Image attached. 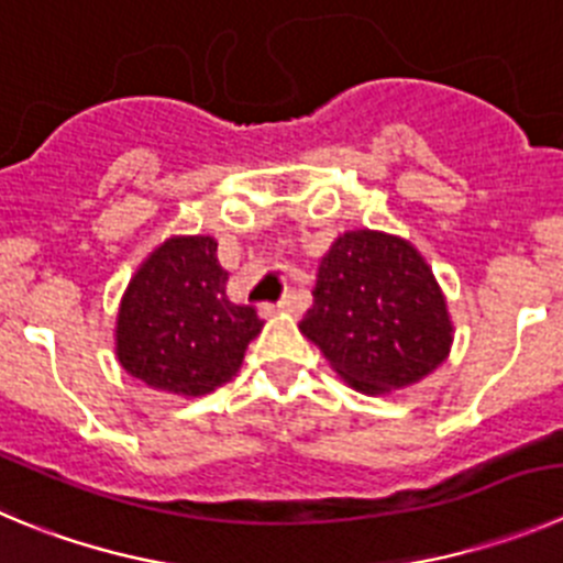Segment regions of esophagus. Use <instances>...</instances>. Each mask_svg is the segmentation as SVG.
I'll use <instances>...</instances> for the list:
<instances>
[{"label": "esophagus", "mask_w": 563, "mask_h": 563, "mask_svg": "<svg viewBox=\"0 0 563 563\" xmlns=\"http://www.w3.org/2000/svg\"><path fill=\"white\" fill-rule=\"evenodd\" d=\"M283 311H291V297L280 299L277 306H261V313H264V317H272V313H283Z\"/></svg>", "instance_id": "esophagus-1"}]
</instances>
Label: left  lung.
<instances>
[{
	"instance_id": "obj_1",
	"label": "left lung",
	"mask_w": 563,
	"mask_h": 563,
	"mask_svg": "<svg viewBox=\"0 0 563 563\" xmlns=\"http://www.w3.org/2000/svg\"><path fill=\"white\" fill-rule=\"evenodd\" d=\"M299 330L364 394L413 386L453 344L433 269L406 239L377 230H350L333 241Z\"/></svg>"
}]
</instances>
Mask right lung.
<instances>
[{"label": "right lung", "mask_w": 563, "mask_h": 563, "mask_svg": "<svg viewBox=\"0 0 563 563\" xmlns=\"http://www.w3.org/2000/svg\"><path fill=\"white\" fill-rule=\"evenodd\" d=\"M210 235H172L130 280L115 319L119 364L150 388L202 397L239 372L264 322L228 297Z\"/></svg>", "instance_id": "add662e5"}]
</instances>
